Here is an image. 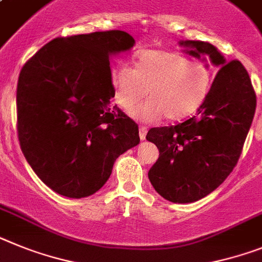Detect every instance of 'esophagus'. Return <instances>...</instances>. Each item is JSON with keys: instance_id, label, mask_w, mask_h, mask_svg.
<instances>
[{"instance_id": "1", "label": "esophagus", "mask_w": 262, "mask_h": 262, "mask_svg": "<svg viewBox=\"0 0 262 262\" xmlns=\"http://www.w3.org/2000/svg\"><path fill=\"white\" fill-rule=\"evenodd\" d=\"M146 136H147V128H146V127H140V128H139L140 140H146Z\"/></svg>"}]
</instances>
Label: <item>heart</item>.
I'll use <instances>...</instances> for the list:
<instances>
[{
  "label": "heart",
  "instance_id": "obj_1",
  "mask_svg": "<svg viewBox=\"0 0 262 262\" xmlns=\"http://www.w3.org/2000/svg\"><path fill=\"white\" fill-rule=\"evenodd\" d=\"M114 97L124 111H129L147 95L148 100L131 111L143 122H155L163 115L179 120L192 115L211 91L213 73L203 62H193L178 53L142 51L135 69L119 64L111 73Z\"/></svg>",
  "mask_w": 262,
  "mask_h": 262
}]
</instances>
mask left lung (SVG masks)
Returning <instances> with one entry per match:
<instances>
[{
  "instance_id": "obj_1",
  "label": "left lung",
  "mask_w": 262,
  "mask_h": 262,
  "mask_svg": "<svg viewBox=\"0 0 262 262\" xmlns=\"http://www.w3.org/2000/svg\"><path fill=\"white\" fill-rule=\"evenodd\" d=\"M179 45L185 54L219 67L195 116L176 126L151 128L146 136L159 149L149 182L165 200L185 204L209 195L233 171L253 122L256 94L240 61L227 62L209 42Z\"/></svg>"
}]
</instances>
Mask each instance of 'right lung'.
I'll list each match as a JSON object with an SVG mask.
<instances>
[{
  "label": "right lung",
  "mask_w": 262,
  "mask_h": 262,
  "mask_svg": "<svg viewBox=\"0 0 262 262\" xmlns=\"http://www.w3.org/2000/svg\"><path fill=\"white\" fill-rule=\"evenodd\" d=\"M134 45L122 30L55 38L22 67L19 144L38 178L59 195H94L116 159L139 144L138 124L111 106L110 59Z\"/></svg>",
  "instance_id": "right-lung-1"
}]
</instances>
